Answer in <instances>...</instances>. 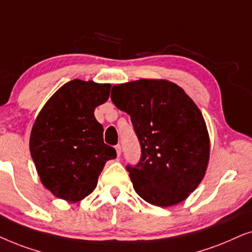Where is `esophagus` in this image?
<instances>
[{"instance_id":"1","label":"esophagus","mask_w":252,"mask_h":252,"mask_svg":"<svg viewBox=\"0 0 252 252\" xmlns=\"http://www.w3.org/2000/svg\"><path fill=\"white\" fill-rule=\"evenodd\" d=\"M115 150H116V153H117V156H121V153H122V146L120 145V144H117V145L115 146Z\"/></svg>"}]
</instances>
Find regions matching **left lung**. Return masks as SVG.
<instances>
[{"label":"left lung","instance_id":"8db88e82","mask_svg":"<svg viewBox=\"0 0 252 252\" xmlns=\"http://www.w3.org/2000/svg\"><path fill=\"white\" fill-rule=\"evenodd\" d=\"M110 99L131 117L139 140V161L126 167L133 189L156 206L183 202L202 182L210 157L209 133L198 107L167 80L114 85Z\"/></svg>","mask_w":252,"mask_h":252}]
</instances>
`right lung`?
<instances>
[{
    "label": "right lung",
    "instance_id": "right-lung-1",
    "mask_svg": "<svg viewBox=\"0 0 252 252\" xmlns=\"http://www.w3.org/2000/svg\"><path fill=\"white\" fill-rule=\"evenodd\" d=\"M109 91L110 84L73 79L54 93L36 117L30 151L42 184L58 198H85L95 189L105 163L116 158L94 117Z\"/></svg>",
    "mask_w": 252,
    "mask_h": 252
}]
</instances>
